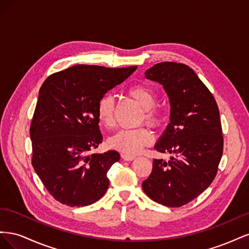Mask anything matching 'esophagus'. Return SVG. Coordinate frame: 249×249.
<instances>
[{
  "label": "esophagus",
  "mask_w": 249,
  "mask_h": 249,
  "mask_svg": "<svg viewBox=\"0 0 249 249\" xmlns=\"http://www.w3.org/2000/svg\"><path fill=\"white\" fill-rule=\"evenodd\" d=\"M122 158L124 161H133L136 157L132 155H127V154H122Z\"/></svg>",
  "instance_id": "esophagus-1"
}]
</instances>
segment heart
Wrapping results in <instances>:
<instances>
[{"mask_svg": "<svg viewBox=\"0 0 249 249\" xmlns=\"http://www.w3.org/2000/svg\"><path fill=\"white\" fill-rule=\"evenodd\" d=\"M127 95L136 101L141 108L144 110L145 122L154 126L160 125L164 119V109L156 105L157 94L149 86L138 84L127 89ZM115 102L111 94L103 95L97 103V117L100 122L110 126L113 124L114 117ZM154 141L153 132L146 127H138V129H123L117 131L109 138V145L119 150V152L135 155L140 150L149 145Z\"/></svg>", "mask_w": 249, "mask_h": 249, "instance_id": "heart-1", "label": "heart"}]
</instances>
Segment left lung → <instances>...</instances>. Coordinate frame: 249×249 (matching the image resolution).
<instances>
[{
	"label": "left lung",
	"instance_id": "1",
	"mask_svg": "<svg viewBox=\"0 0 249 249\" xmlns=\"http://www.w3.org/2000/svg\"><path fill=\"white\" fill-rule=\"evenodd\" d=\"M144 74L161 84L169 99L170 122L155 149L172 156L168 162L154 160L142 189L163 206L182 207L205 191L217 173L223 152L219 109L189 66L162 62Z\"/></svg>",
	"mask_w": 249,
	"mask_h": 249
}]
</instances>
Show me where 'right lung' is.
<instances>
[{
    "label": "right lung",
    "mask_w": 249,
    "mask_h": 249,
    "mask_svg": "<svg viewBox=\"0 0 249 249\" xmlns=\"http://www.w3.org/2000/svg\"><path fill=\"white\" fill-rule=\"evenodd\" d=\"M136 69L80 64L43 82L30 126L32 165L52 196L63 205L89 206L106 193L107 172L120 156L115 150L88 155L103 142L97 103Z\"/></svg>",
    "instance_id": "right-lung-1"
}]
</instances>
